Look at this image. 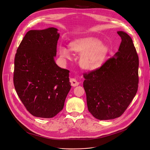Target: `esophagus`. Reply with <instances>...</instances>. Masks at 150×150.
<instances>
[{
    "instance_id": "1",
    "label": "esophagus",
    "mask_w": 150,
    "mask_h": 150,
    "mask_svg": "<svg viewBox=\"0 0 150 150\" xmlns=\"http://www.w3.org/2000/svg\"><path fill=\"white\" fill-rule=\"evenodd\" d=\"M70 82H71V86H73V87L78 86L79 84V83L77 81V79H76L75 78H71L70 79Z\"/></svg>"
}]
</instances>
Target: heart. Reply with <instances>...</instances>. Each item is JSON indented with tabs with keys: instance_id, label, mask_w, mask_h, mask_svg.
I'll use <instances>...</instances> for the list:
<instances>
[{
	"instance_id": "b5f03b06",
	"label": "heart",
	"mask_w": 150,
	"mask_h": 150,
	"mask_svg": "<svg viewBox=\"0 0 150 150\" xmlns=\"http://www.w3.org/2000/svg\"><path fill=\"white\" fill-rule=\"evenodd\" d=\"M72 51L81 54L79 64L84 69L96 70L103 64L109 52L108 47L93 36L76 39L70 44V48L62 45L59 54L63 60L71 59Z\"/></svg>"
}]
</instances>
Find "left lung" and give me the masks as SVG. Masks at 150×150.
Here are the masks:
<instances>
[{"label": "left lung", "mask_w": 150, "mask_h": 150, "mask_svg": "<svg viewBox=\"0 0 150 150\" xmlns=\"http://www.w3.org/2000/svg\"><path fill=\"white\" fill-rule=\"evenodd\" d=\"M118 51L100 68L84 74L83 86L88 111L100 120L120 117L138 88L139 58L130 36L118 31Z\"/></svg>", "instance_id": "obj_1"}]
</instances>
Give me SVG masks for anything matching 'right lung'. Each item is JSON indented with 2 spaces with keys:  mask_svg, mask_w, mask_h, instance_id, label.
Masks as SVG:
<instances>
[{
  "mask_svg": "<svg viewBox=\"0 0 150 150\" xmlns=\"http://www.w3.org/2000/svg\"><path fill=\"white\" fill-rule=\"evenodd\" d=\"M57 31L54 28L29 31L16 54L13 84L27 110L35 117L56 116L63 110L71 88L69 71L54 60Z\"/></svg>",
  "mask_w": 150,
  "mask_h": 150,
  "instance_id": "obj_1",
  "label": "right lung"
}]
</instances>
